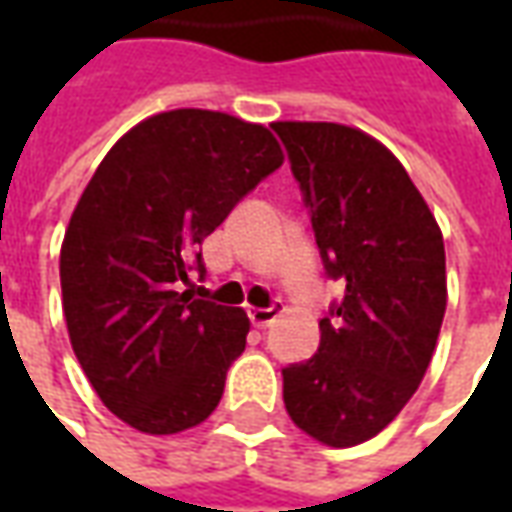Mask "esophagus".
Here are the masks:
<instances>
[{"label": "esophagus", "mask_w": 512, "mask_h": 512, "mask_svg": "<svg viewBox=\"0 0 512 512\" xmlns=\"http://www.w3.org/2000/svg\"><path fill=\"white\" fill-rule=\"evenodd\" d=\"M279 315H282V307H279V304L268 307V310H263V307H252V310H249V321H252V326H257V329H268L271 323L277 321Z\"/></svg>", "instance_id": "34e87169"}]
</instances>
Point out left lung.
Masks as SVG:
<instances>
[{"label": "left lung", "mask_w": 512, "mask_h": 512, "mask_svg": "<svg viewBox=\"0 0 512 512\" xmlns=\"http://www.w3.org/2000/svg\"><path fill=\"white\" fill-rule=\"evenodd\" d=\"M326 274L345 296L318 354L282 370L290 419L326 447L373 439L417 392L447 310L444 238L395 153L340 123L277 120Z\"/></svg>", "instance_id": "1"}]
</instances>
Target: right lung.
Wrapping results in <instances>:
<instances>
[{
    "label": "right lung",
    "mask_w": 512,
    "mask_h": 512,
    "mask_svg": "<svg viewBox=\"0 0 512 512\" xmlns=\"http://www.w3.org/2000/svg\"><path fill=\"white\" fill-rule=\"evenodd\" d=\"M282 161L260 123L172 109L120 136L82 191L60 249L62 312L84 376L131 428L172 436L219 406L249 318L178 282L205 271L202 241Z\"/></svg>",
    "instance_id": "1"
}]
</instances>
